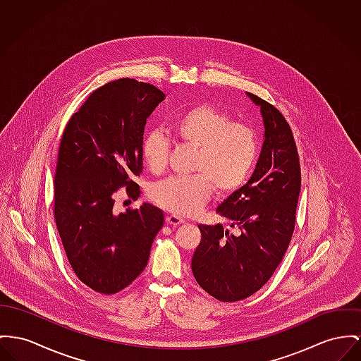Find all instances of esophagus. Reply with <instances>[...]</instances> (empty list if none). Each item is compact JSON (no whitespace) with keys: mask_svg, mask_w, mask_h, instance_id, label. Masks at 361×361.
<instances>
[{"mask_svg":"<svg viewBox=\"0 0 361 361\" xmlns=\"http://www.w3.org/2000/svg\"><path fill=\"white\" fill-rule=\"evenodd\" d=\"M166 221H167V224H169V226L176 227V226L182 224V223L185 221V219L178 216V215H172V214H171V215H167V217H166Z\"/></svg>","mask_w":361,"mask_h":361,"instance_id":"esophagus-1","label":"esophagus"}]
</instances>
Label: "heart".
Returning a JSON list of instances; mask_svg holds the SVG:
<instances>
[{"instance_id":"obj_1","label":"heart","mask_w":361,"mask_h":361,"mask_svg":"<svg viewBox=\"0 0 361 361\" xmlns=\"http://www.w3.org/2000/svg\"><path fill=\"white\" fill-rule=\"evenodd\" d=\"M178 144L194 149L192 176L169 178L150 190L152 200L176 215L197 214L212 192H231L246 182L257 159L255 131L212 105H197L171 124ZM167 138L153 131L142 144V157L150 172L159 175L167 167Z\"/></svg>"}]
</instances>
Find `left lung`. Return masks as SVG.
I'll list each match as a JSON object with an SVG mask.
<instances>
[{"label":"left lung","instance_id":"1","mask_svg":"<svg viewBox=\"0 0 361 361\" xmlns=\"http://www.w3.org/2000/svg\"><path fill=\"white\" fill-rule=\"evenodd\" d=\"M260 106L264 142L246 185L224 200L216 212L238 228L200 224L201 242L192 259L197 283L223 302L247 298L263 288L281 264L295 226L301 169L295 141L283 115L252 93Z\"/></svg>","mask_w":361,"mask_h":361}]
</instances>
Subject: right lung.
I'll list each match as a JSON object with an SVG mask.
<instances>
[{
  "label": "right lung",
  "mask_w": 361,
  "mask_h": 361,
  "mask_svg": "<svg viewBox=\"0 0 361 361\" xmlns=\"http://www.w3.org/2000/svg\"><path fill=\"white\" fill-rule=\"evenodd\" d=\"M166 94L123 78L94 90L68 121L54 175V219L76 276L94 291L115 294L144 271L164 224L163 212L144 202L114 212L115 192L133 198L142 172L146 119Z\"/></svg>",
  "instance_id": "1"
}]
</instances>
